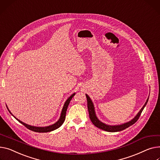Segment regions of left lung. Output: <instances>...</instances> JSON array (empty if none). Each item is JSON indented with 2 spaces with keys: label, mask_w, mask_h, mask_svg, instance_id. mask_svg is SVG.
Segmentation results:
<instances>
[{
  "label": "left lung",
  "mask_w": 160,
  "mask_h": 160,
  "mask_svg": "<svg viewBox=\"0 0 160 160\" xmlns=\"http://www.w3.org/2000/svg\"><path fill=\"white\" fill-rule=\"evenodd\" d=\"M86 95V98H87V100H88V111H89V118L91 119V121L92 122V123L96 126L98 128L104 130L105 131L108 132H118V131H123L127 128H128L129 127H130L131 125H133L134 123H135L139 119L140 116L144 109V108L145 107V105H147V102H148V98H147L145 105L143 106V108L141 109V110L140 111V112L138 113V114L135 116V118H133L131 121L123 123L122 125H106L102 122H101L98 118L97 116L95 114V112H94V108L93 103L91 101V100L90 99V98L89 97V96L88 94Z\"/></svg>",
  "instance_id": "8db88e82"
}]
</instances>
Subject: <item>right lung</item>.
<instances>
[{
  "label": "right lung",
  "instance_id": "right-lung-1",
  "mask_svg": "<svg viewBox=\"0 0 160 160\" xmlns=\"http://www.w3.org/2000/svg\"><path fill=\"white\" fill-rule=\"evenodd\" d=\"M74 94H75V93L72 94L71 97L66 100V102H65L64 103V105H63V109H62V112H61V115H60V118L58 120V121L57 122H56L55 123H54L52 125H50V126H48V127H34V126H31V125H27L24 123H23L22 122L20 121L18 119L16 118V117H15L12 113H11V112L9 111V110L8 109L9 112L12 114L15 118V119H17L20 123H22L23 125H24L27 129L31 130V131H35V132H50V131H54L57 129H58V127H60L62 123H63V122H64L65 120V118H66V111H67V109H68V105L70 103V101L71 100L72 98V97L74 96Z\"/></svg>",
  "mask_w": 160,
  "mask_h": 160
}]
</instances>
